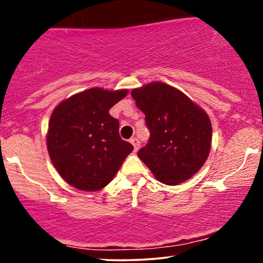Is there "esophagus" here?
I'll use <instances>...</instances> for the list:
<instances>
[{
  "mask_svg": "<svg viewBox=\"0 0 263 263\" xmlns=\"http://www.w3.org/2000/svg\"><path fill=\"white\" fill-rule=\"evenodd\" d=\"M130 142H132V145L134 146V151L136 152V151H138L139 147H140V141L136 138H132L130 139Z\"/></svg>",
  "mask_w": 263,
  "mask_h": 263,
  "instance_id": "34e87169",
  "label": "esophagus"
}]
</instances>
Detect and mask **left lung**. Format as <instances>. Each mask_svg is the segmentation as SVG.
Segmentation results:
<instances>
[{
	"instance_id": "1",
	"label": "left lung",
	"mask_w": 263,
	"mask_h": 263,
	"mask_svg": "<svg viewBox=\"0 0 263 263\" xmlns=\"http://www.w3.org/2000/svg\"><path fill=\"white\" fill-rule=\"evenodd\" d=\"M132 96L151 132L139 158L164 184L188 181L203 166L211 151L207 112L182 91L160 81L134 88Z\"/></svg>"
}]
</instances>
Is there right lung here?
<instances>
[{
	"label": "right lung",
	"instance_id": "obj_1",
	"mask_svg": "<svg viewBox=\"0 0 263 263\" xmlns=\"http://www.w3.org/2000/svg\"><path fill=\"white\" fill-rule=\"evenodd\" d=\"M128 89L93 87L64 99L53 109L46 147L61 177L74 188L98 192L112 181L129 153L118 121L109 114Z\"/></svg>",
	"mask_w": 263,
	"mask_h": 263
}]
</instances>
